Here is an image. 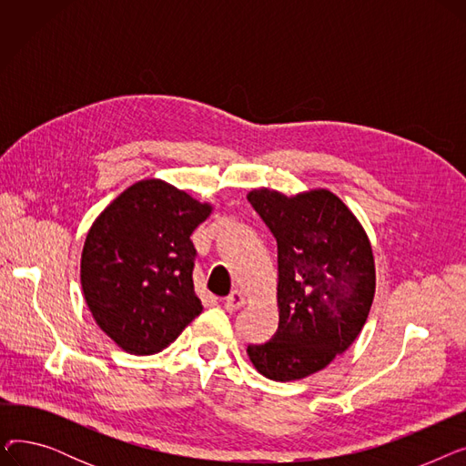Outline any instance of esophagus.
I'll return each mask as SVG.
<instances>
[{"mask_svg":"<svg viewBox=\"0 0 466 466\" xmlns=\"http://www.w3.org/2000/svg\"><path fill=\"white\" fill-rule=\"evenodd\" d=\"M243 304H246V297H243V292L238 290V289H234V290L230 292V295L225 299V308H227L228 311H234V309L241 308Z\"/></svg>","mask_w":466,"mask_h":466,"instance_id":"1","label":"esophagus"}]
</instances>
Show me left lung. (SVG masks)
I'll list each match as a JSON object with an SVG mask.
<instances>
[{"instance_id": "8db88e82", "label": "left lung", "mask_w": 466, "mask_h": 466, "mask_svg": "<svg viewBox=\"0 0 466 466\" xmlns=\"http://www.w3.org/2000/svg\"><path fill=\"white\" fill-rule=\"evenodd\" d=\"M248 200L278 241V313L272 339L248 346L268 380L297 381L323 370L360 334L376 292L366 230L329 188L287 196L253 188Z\"/></svg>"}]
</instances>
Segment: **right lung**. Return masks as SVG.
<instances>
[{
    "label": "right lung",
    "mask_w": 466,
    "mask_h": 466,
    "mask_svg": "<svg viewBox=\"0 0 466 466\" xmlns=\"http://www.w3.org/2000/svg\"><path fill=\"white\" fill-rule=\"evenodd\" d=\"M213 204L162 179H141L96 217L81 255L86 306L130 355L166 350L202 313L190 234Z\"/></svg>",
    "instance_id": "1"
}]
</instances>
